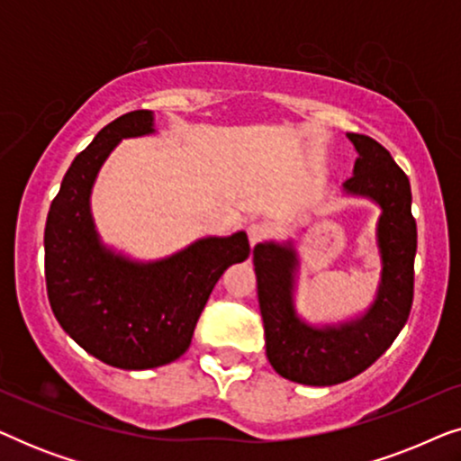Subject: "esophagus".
<instances>
[{
	"mask_svg": "<svg viewBox=\"0 0 461 461\" xmlns=\"http://www.w3.org/2000/svg\"><path fill=\"white\" fill-rule=\"evenodd\" d=\"M267 226L264 224H260V222H251L249 226H248V239H249V245L251 248H254V245H258L262 241L264 237H267Z\"/></svg>",
	"mask_w": 461,
	"mask_h": 461,
	"instance_id": "1",
	"label": "esophagus"
}]
</instances>
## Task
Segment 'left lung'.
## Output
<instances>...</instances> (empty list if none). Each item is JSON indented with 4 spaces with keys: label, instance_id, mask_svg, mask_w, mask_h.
Segmentation results:
<instances>
[{
    "label": "left lung",
    "instance_id": "8db88e82",
    "mask_svg": "<svg viewBox=\"0 0 461 461\" xmlns=\"http://www.w3.org/2000/svg\"><path fill=\"white\" fill-rule=\"evenodd\" d=\"M357 149L355 176L344 191L382 207L377 248L382 281L363 317L312 327L298 317L294 283L298 256L292 243H258L254 267L258 302L267 336V357L276 374L306 386H333L374 365L405 327L413 304V260L418 229L411 216V186L393 155L363 134H346Z\"/></svg>",
    "mask_w": 461,
    "mask_h": 461
}]
</instances>
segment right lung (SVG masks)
Listing matches in <instances>:
<instances>
[{
	"label": "right lung",
	"mask_w": 461,
	"mask_h": 461,
	"mask_svg": "<svg viewBox=\"0 0 461 461\" xmlns=\"http://www.w3.org/2000/svg\"><path fill=\"white\" fill-rule=\"evenodd\" d=\"M153 131L150 111L104 125L67 169L43 235L56 321L86 352L119 369L159 367L185 355L213 285L249 256L243 230L199 239L157 262H134L100 243L90 212L98 169L122 138Z\"/></svg>",
	"instance_id": "1"
}]
</instances>
